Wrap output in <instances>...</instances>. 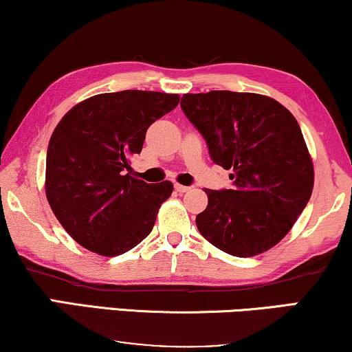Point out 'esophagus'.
<instances>
[{"label":"esophagus","instance_id":"obj_1","mask_svg":"<svg viewBox=\"0 0 352 352\" xmlns=\"http://www.w3.org/2000/svg\"><path fill=\"white\" fill-rule=\"evenodd\" d=\"M175 189L179 192V194H184V192L190 190V187L189 186H182V184H175Z\"/></svg>","mask_w":352,"mask_h":352}]
</instances>
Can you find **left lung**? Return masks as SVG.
Instances as JSON below:
<instances>
[{
  "mask_svg": "<svg viewBox=\"0 0 352 352\" xmlns=\"http://www.w3.org/2000/svg\"><path fill=\"white\" fill-rule=\"evenodd\" d=\"M181 109L199 129L232 189L211 190L197 214L200 234L239 258L267 252L311 199L314 168L296 118L267 96L232 91L184 94Z\"/></svg>",
  "mask_w": 352,
  "mask_h": 352,
  "instance_id": "left-lung-1",
  "label": "left lung"
}]
</instances>
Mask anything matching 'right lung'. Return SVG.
I'll return each instance as SVG.
<instances>
[{"mask_svg": "<svg viewBox=\"0 0 352 352\" xmlns=\"http://www.w3.org/2000/svg\"><path fill=\"white\" fill-rule=\"evenodd\" d=\"M179 96L126 89L76 104L57 124L46 153V197L72 239L89 252L118 256L151 234L170 181L134 177L147 128Z\"/></svg>", "mask_w": 352, "mask_h": 352, "instance_id": "1", "label": "right lung"}]
</instances>
